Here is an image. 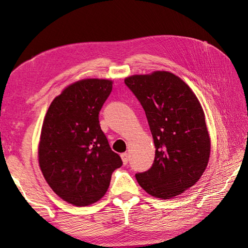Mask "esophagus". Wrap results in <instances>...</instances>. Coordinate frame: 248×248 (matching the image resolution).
Masks as SVG:
<instances>
[{
    "instance_id": "obj_1",
    "label": "esophagus",
    "mask_w": 248,
    "mask_h": 248,
    "mask_svg": "<svg viewBox=\"0 0 248 248\" xmlns=\"http://www.w3.org/2000/svg\"><path fill=\"white\" fill-rule=\"evenodd\" d=\"M120 156H121V159H123L124 165H127L128 161H129V155L127 154V153H123V154H121Z\"/></svg>"
}]
</instances>
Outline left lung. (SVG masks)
<instances>
[{
	"instance_id": "1",
	"label": "left lung",
	"mask_w": 248,
	"mask_h": 248,
	"mask_svg": "<svg viewBox=\"0 0 248 248\" xmlns=\"http://www.w3.org/2000/svg\"><path fill=\"white\" fill-rule=\"evenodd\" d=\"M124 83L141 103L155 144V159L136 178L152 196L168 200L199 181L209 160L210 140L199 100L168 71L136 75Z\"/></svg>"
}]
</instances>
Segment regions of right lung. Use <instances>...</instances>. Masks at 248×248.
<instances>
[{
	"label": "right lung",
	"instance_id": "1",
	"mask_svg": "<svg viewBox=\"0 0 248 248\" xmlns=\"http://www.w3.org/2000/svg\"><path fill=\"white\" fill-rule=\"evenodd\" d=\"M112 82L85 79L67 87L49 105L39 144V165L48 186L75 206L100 201L123 160L112 152L98 115Z\"/></svg>",
	"mask_w": 248,
	"mask_h": 248
}]
</instances>
